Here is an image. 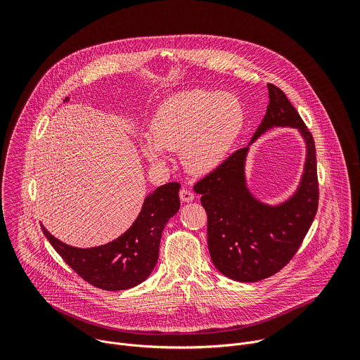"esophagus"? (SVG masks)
Masks as SVG:
<instances>
[{
	"label": "esophagus",
	"instance_id": "esophagus-1",
	"mask_svg": "<svg viewBox=\"0 0 360 360\" xmlns=\"http://www.w3.org/2000/svg\"><path fill=\"white\" fill-rule=\"evenodd\" d=\"M179 198H181L182 202H192V200L195 199V195H193L189 189L182 188V189L179 191Z\"/></svg>",
	"mask_w": 360,
	"mask_h": 360
}]
</instances>
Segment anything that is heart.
I'll return each instance as SVG.
<instances>
[{"label":"heart","instance_id":"heart-1","mask_svg":"<svg viewBox=\"0 0 360 360\" xmlns=\"http://www.w3.org/2000/svg\"><path fill=\"white\" fill-rule=\"evenodd\" d=\"M243 125V108L231 92L189 89L169 96L150 122L142 143L148 161L161 164L164 150H179L184 167L203 175L226 157Z\"/></svg>","mask_w":360,"mask_h":360}]
</instances>
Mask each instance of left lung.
Instances as JSON below:
<instances>
[{
    "instance_id": "8db88e82",
    "label": "left lung",
    "mask_w": 360,
    "mask_h": 360,
    "mask_svg": "<svg viewBox=\"0 0 360 360\" xmlns=\"http://www.w3.org/2000/svg\"><path fill=\"white\" fill-rule=\"evenodd\" d=\"M269 105L250 143L274 127L299 129L306 162L296 192L283 203L266 205L246 186L249 146L235 150L193 186L208 215V248L217 269L238 282H258L279 272L297 252L319 202L316 150L311 131L285 92L268 84Z\"/></svg>"
}]
</instances>
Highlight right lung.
<instances>
[{"label":"right lung","instance_id":"add662e5","mask_svg":"<svg viewBox=\"0 0 360 360\" xmlns=\"http://www.w3.org/2000/svg\"><path fill=\"white\" fill-rule=\"evenodd\" d=\"M68 99V98H67ZM178 182H169L149 193L131 228L115 240L95 248H74L44 235L75 274L95 288L125 290L143 282L158 261L162 231L179 211Z\"/></svg>","mask_w":360,"mask_h":360}]
</instances>
